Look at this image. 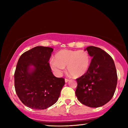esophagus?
<instances>
[{"label": "esophagus", "instance_id": "1", "mask_svg": "<svg viewBox=\"0 0 128 128\" xmlns=\"http://www.w3.org/2000/svg\"><path fill=\"white\" fill-rule=\"evenodd\" d=\"M68 81H69V80L68 79H67V78L65 79V82H68Z\"/></svg>", "mask_w": 128, "mask_h": 128}]
</instances>
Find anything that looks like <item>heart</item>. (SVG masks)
Instances as JSON below:
<instances>
[{"label": "heart", "mask_w": 128, "mask_h": 128, "mask_svg": "<svg viewBox=\"0 0 128 128\" xmlns=\"http://www.w3.org/2000/svg\"><path fill=\"white\" fill-rule=\"evenodd\" d=\"M90 56L85 50H62L56 54L55 59L50 61L52 70L61 76L64 67L73 77H80L85 74L89 68Z\"/></svg>", "instance_id": "heart-1"}]
</instances>
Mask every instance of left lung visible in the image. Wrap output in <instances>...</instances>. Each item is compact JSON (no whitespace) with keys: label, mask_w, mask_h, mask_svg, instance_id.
<instances>
[{"label":"left lung","mask_w":128,"mask_h":128,"mask_svg":"<svg viewBox=\"0 0 128 128\" xmlns=\"http://www.w3.org/2000/svg\"><path fill=\"white\" fill-rule=\"evenodd\" d=\"M85 50L92 60L85 74L76 79V95L83 104L99 107L114 96L118 82L116 69L111 56L103 50L88 46Z\"/></svg>","instance_id":"1"}]
</instances>
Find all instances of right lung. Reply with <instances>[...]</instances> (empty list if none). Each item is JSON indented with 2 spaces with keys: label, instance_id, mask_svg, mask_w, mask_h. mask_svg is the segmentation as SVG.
<instances>
[{
  "label": "right lung",
  "instance_id": "add662e5",
  "mask_svg": "<svg viewBox=\"0 0 128 128\" xmlns=\"http://www.w3.org/2000/svg\"><path fill=\"white\" fill-rule=\"evenodd\" d=\"M54 51L36 46L19 58L14 72V88L22 103L33 110H44L58 101L65 84L51 72L48 61Z\"/></svg>",
  "mask_w": 128,
  "mask_h": 128
}]
</instances>
